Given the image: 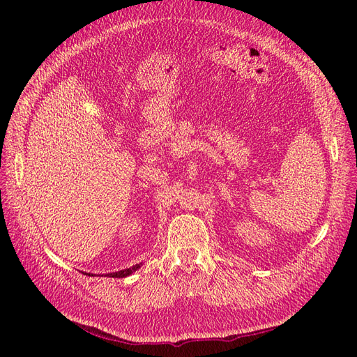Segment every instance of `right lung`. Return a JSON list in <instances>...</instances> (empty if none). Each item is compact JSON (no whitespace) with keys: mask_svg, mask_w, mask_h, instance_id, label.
Returning <instances> with one entry per match:
<instances>
[{"mask_svg":"<svg viewBox=\"0 0 357 357\" xmlns=\"http://www.w3.org/2000/svg\"><path fill=\"white\" fill-rule=\"evenodd\" d=\"M142 266V264H137L131 268H126V269H122V271H117V273H110V274H105L107 277H113V278H123V277H128L131 275L134 271H137V269ZM86 274V273H84ZM86 275H93V274H86Z\"/></svg>","mask_w":357,"mask_h":357,"instance_id":"add662e5","label":"right lung"}]
</instances>
